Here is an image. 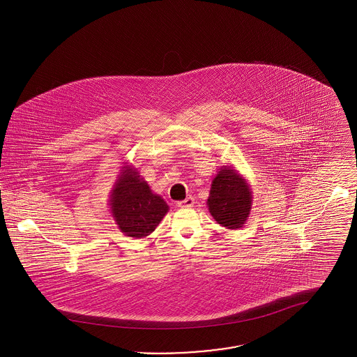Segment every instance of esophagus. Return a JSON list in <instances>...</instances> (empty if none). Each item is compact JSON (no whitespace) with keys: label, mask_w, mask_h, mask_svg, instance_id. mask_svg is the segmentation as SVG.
<instances>
[{"label":"esophagus","mask_w":357,"mask_h":357,"mask_svg":"<svg viewBox=\"0 0 357 357\" xmlns=\"http://www.w3.org/2000/svg\"><path fill=\"white\" fill-rule=\"evenodd\" d=\"M194 204H195L194 198H192V197H187L185 201H181V202H178V207H179V208H187V207H192Z\"/></svg>","instance_id":"1"}]
</instances>
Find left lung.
Wrapping results in <instances>:
<instances>
[{
  "instance_id": "left-lung-1",
  "label": "left lung",
  "mask_w": 357,
  "mask_h": 357,
  "mask_svg": "<svg viewBox=\"0 0 357 357\" xmlns=\"http://www.w3.org/2000/svg\"><path fill=\"white\" fill-rule=\"evenodd\" d=\"M253 204L252 188L233 166H222L211 182L207 207L213 218L226 229L242 227Z\"/></svg>"
}]
</instances>
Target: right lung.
<instances>
[{
    "label": "right lung",
    "instance_id": "right-lung-1",
    "mask_svg": "<svg viewBox=\"0 0 357 357\" xmlns=\"http://www.w3.org/2000/svg\"><path fill=\"white\" fill-rule=\"evenodd\" d=\"M108 202L120 231L127 237L150 236L169 211L166 201L128 165L121 167Z\"/></svg>",
    "mask_w": 357,
    "mask_h": 357
}]
</instances>
